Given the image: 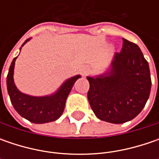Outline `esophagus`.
I'll use <instances>...</instances> for the list:
<instances>
[{
	"instance_id": "1",
	"label": "esophagus",
	"mask_w": 159,
	"mask_h": 159,
	"mask_svg": "<svg viewBox=\"0 0 159 159\" xmlns=\"http://www.w3.org/2000/svg\"><path fill=\"white\" fill-rule=\"evenodd\" d=\"M88 70H89V68L87 66H83V67H81V69H80V73L82 75H85L88 72Z\"/></svg>"
}]
</instances>
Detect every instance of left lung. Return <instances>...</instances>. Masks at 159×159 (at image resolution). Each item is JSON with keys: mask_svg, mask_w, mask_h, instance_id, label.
Returning <instances> with one entry per match:
<instances>
[{"mask_svg": "<svg viewBox=\"0 0 159 159\" xmlns=\"http://www.w3.org/2000/svg\"><path fill=\"white\" fill-rule=\"evenodd\" d=\"M88 98L95 116L112 124L134 119L149 99L151 79L149 64L140 48L123 39L120 53H115L109 69L88 76Z\"/></svg>", "mask_w": 159, "mask_h": 159, "instance_id": "obj_1", "label": "left lung"}]
</instances>
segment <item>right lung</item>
Here are the masks:
<instances>
[{
  "label": "right lung",
  "mask_w": 159,
  "mask_h": 159,
  "mask_svg": "<svg viewBox=\"0 0 159 159\" xmlns=\"http://www.w3.org/2000/svg\"><path fill=\"white\" fill-rule=\"evenodd\" d=\"M31 39L25 40L22 47ZM22 47L20 48L21 50ZM15 57L9 67L7 76V89L11 103L20 116L35 124H44L58 119L63 114L66 99L74 83L80 75H75L67 79L60 88L51 95L34 96L22 93L14 82Z\"/></svg>",
  "instance_id": "obj_1"
}]
</instances>
